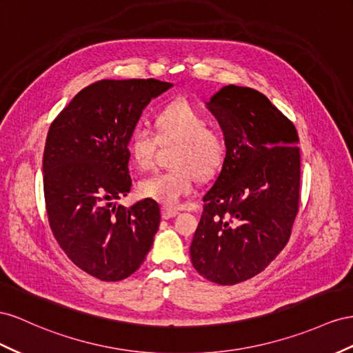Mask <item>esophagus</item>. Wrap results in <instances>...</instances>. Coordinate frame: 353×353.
I'll list each match as a JSON object with an SVG mask.
<instances>
[{
    "label": "esophagus",
    "mask_w": 353,
    "mask_h": 353,
    "mask_svg": "<svg viewBox=\"0 0 353 353\" xmlns=\"http://www.w3.org/2000/svg\"><path fill=\"white\" fill-rule=\"evenodd\" d=\"M178 214L179 212H176V211H170V209H163V211H161V218H163V220H170V218H175Z\"/></svg>",
    "instance_id": "obj_1"
}]
</instances>
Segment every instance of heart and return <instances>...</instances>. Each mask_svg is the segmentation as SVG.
<instances>
[{"label": "heart", "mask_w": 353, "mask_h": 353, "mask_svg": "<svg viewBox=\"0 0 353 353\" xmlns=\"http://www.w3.org/2000/svg\"><path fill=\"white\" fill-rule=\"evenodd\" d=\"M154 132L135 128L128 138L129 156L138 169H148L160 144H176L169 172L154 174L138 184V193L175 209L194 190V174L200 178L214 175L225 157V142L218 130L208 126L205 114L187 101H174L161 108L154 119Z\"/></svg>", "instance_id": "heart-1"}]
</instances>
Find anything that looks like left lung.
<instances>
[{
  "label": "left lung",
  "mask_w": 353,
  "mask_h": 353,
  "mask_svg": "<svg viewBox=\"0 0 353 353\" xmlns=\"http://www.w3.org/2000/svg\"><path fill=\"white\" fill-rule=\"evenodd\" d=\"M208 110L224 132L225 159L190 246L205 279L254 278L287 245L300 202V148L292 123L259 90L228 84Z\"/></svg>",
  "instance_id": "obj_1"
}]
</instances>
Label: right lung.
Masks as SVG:
<instances>
[{
    "instance_id": "add662e5",
    "label": "right lung",
    "mask_w": 353,
    "mask_h": 353,
    "mask_svg": "<svg viewBox=\"0 0 353 353\" xmlns=\"http://www.w3.org/2000/svg\"><path fill=\"white\" fill-rule=\"evenodd\" d=\"M172 88L154 79L101 80L79 92L47 133L43 183L50 228L81 270L105 282L144 263L160 224L150 199L130 208L128 138L151 99Z\"/></svg>"
}]
</instances>
